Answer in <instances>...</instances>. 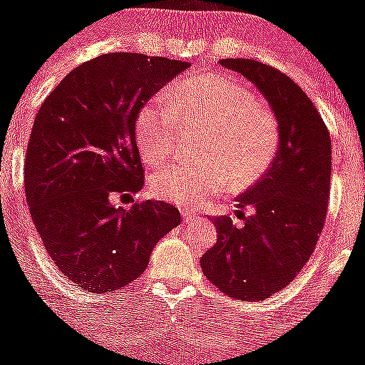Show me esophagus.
I'll list each match as a JSON object with an SVG mask.
<instances>
[{"label": "esophagus", "instance_id": "1", "mask_svg": "<svg viewBox=\"0 0 365 365\" xmlns=\"http://www.w3.org/2000/svg\"><path fill=\"white\" fill-rule=\"evenodd\" d=\"M182 217H183V222H185V224H192V222H195L199 218L197 215H195L194 212H189V210H183Z\"/></svg>", "mask_w": 365, "mask_h": 365}]
</instances>
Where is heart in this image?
Returning <instances> with one entry per match:
<instances>
[{
	"mask_svg": "<svg viewBox=\"0 0 365 365\" xmlns=\"http://www.w3.org/2000/svg\"><path fill=\"white\" fill-rule=\"evenodd\" d=\"M178 124L202 128L197 163L168 164L150 176L153 197L197 208L231 187L245 190L273 164L279 128L269 106L227 76L199 75L166 92V103H148L136 115V143L148 164L171 155Z\"/></svg>",
	"mask_w": 365,
	"mask_h": 365,
	"instance_id": "obj_1",
	"label": "heart"
}]
</instances>
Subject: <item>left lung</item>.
Returning a JSON list of instances; mask_svg holds the SVG:
<instances>
[{
    "mask_svg": "<svg viewBox=\"0 0 365 365\" xmlns=\"http://www.w3.org/2000/svg\"><path fill=\"white\" fill-rule=\"evenodd\" d=\"M262 92L279 128V147L266 175L237 197L250 206L243 225L215 218L218 240L201 257L206 278L240 301H262L285 289L306 266L324 229L331 187V134L312 99L273 66L222 59Z\"/></svg>",
    "mask_w": 365,
    "mask_h": 365,
    "instance_id": "obj_1",
    "label": "left lung"
}]
</instances>
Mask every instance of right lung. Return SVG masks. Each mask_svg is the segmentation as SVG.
Segmentation results:
<instances>
[{"mask_svg": "<svg viewBox=\"0 0 365 365\" xmlns=\"http://www.w3.org/2000/svg\"><path fill=\"white\" fill-rule=\"evenodd\" d=\"M189 63L113 52L80 64L38 110L26 152L31 218L59 271L87 292H115L180 224L164 201L115 206L143 189L136 115Z\"/></svg>", "mask_w": 365, "mask_h": 365, "instance_id": "right-lung-1", "label": "right lung"}]
</instances>
